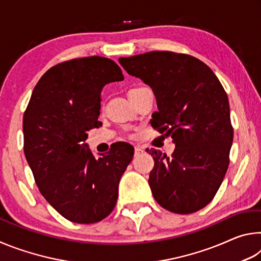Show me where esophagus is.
Instances as JSON below:
<instances>
[{
  "label": "esophagus",
  "instance_id": "34e87169",
  "mask_svg": "<svg viewBox=\"0 0 261 261\" xmlns=\"http://www.w3.org/2000/svg\"><path fill=\"white\" fill-rule=\"evenodd\" d=\"M145 151L143 149V147H139V146H136L135 147V156H139L140 154H143Z\"/></svg>",
  "mask_w": 261,
  "mask_h": 261
}]
</instances>
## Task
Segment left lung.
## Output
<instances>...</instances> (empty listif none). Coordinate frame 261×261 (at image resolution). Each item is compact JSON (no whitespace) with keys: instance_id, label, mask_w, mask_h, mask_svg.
<instances>
[{"instance_id":"1","label":"left lung","mask_w":261,"mask_h":261,"mask_svg":"<svg viewBox=\"0 0 261 261\" xmlns=\"http://www.w3.org/2000/svg\"><path fill=\"white\" fill-rule=\"evenodd\" d=\"M118 62L152 88L159 110L151 124L171 136L176 146L170 158L149 151L154 168L148 184L154 199L177 214L204 208L229 166L233 130L226 91L210 67L190 55L148 51Z\"/></svg>"}]
</instances>
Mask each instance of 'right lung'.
Returning <instances> with one entry per match:
<instances>
[{
    "mask_svg": "<svg viewBox=\"0 0 261 261\" xmlns=\"http://www.w3.org/2000/svg\"><path fill=\"white\" fill-rule=\"evenodd\" d=\"M124 79L114 61L83 57L50 68L35 85L23 118L24 153L45 199L76 223L112 213L134 147L116 143L96 159L87 131L99 127L101 91Z\"/></svg>",
    "mask_w": 261,
    "mask_h": 261,
    "instance_id": "add662e5",
    "label": "right lung"
}]
</instances>
